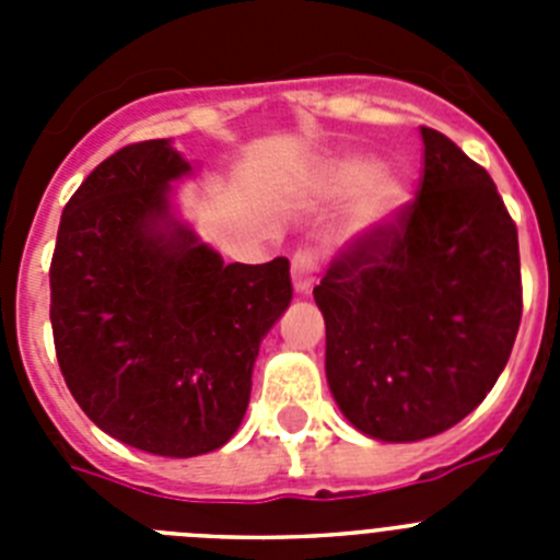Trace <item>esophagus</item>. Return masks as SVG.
<instances>
[{
    "mask_svg": "<svg viewBox=\"0 0 560 560\" xmlns=\"http://www.w3.org/2000/svg\"><path fill=\"white\" fill-rule=\"evenodd\" d=\"M316 271H319V260H316L314 252H296L294 260H291V280H294L296 294H308L316 280Z\"/></svg>",
    "mask_w": 560,
    "mask_h": 560,
    "instance_id": "esophagus-1",
    "label": "esophagus"
}]
</instances>
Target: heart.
I'll return each mask as SVG.
<instances>
[{
  "label": "heart",
  "mask_w": 560,
  "mask_h": 560,
  "mask_svg": "<svg viewBox=\"0 0 560 560\" xmlns=\"http://www.w3.org/2000/svg\"><path fill=\"white\" fill-rule=\"evenodd\" d=\"M328 182L339 192H359L361 219L368 224H381L393 219L400 205L407 201V187L393 171H373L361 156H345L328 167Z\"/></svg>",
  "instance_id": "obj_1"
}]
</instances>
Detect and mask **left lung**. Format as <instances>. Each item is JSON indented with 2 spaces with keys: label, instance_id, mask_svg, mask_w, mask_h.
<instances>
[{
  "label": "left lung",
  "instance_id": "8db88e82",
  "mask_svg": "<svg viewBox=\"0 0 560 560\" xmlns=\"http://www.w3.org/2000/svg\"><path fill=\"white\" fill-rule=\"evenodd\" d=\"M418 199L353 241L314 300L341 415L373 440L415 443L471 415L511 359L522 266L485 167L434 128Z\"/></svg>",
  "mask_w": 560,
  "mask_h": 560
}]
</instances>
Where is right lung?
Masks as SVG:
<instances>
[{
  "label": "right lung",
  "mask_w": 560,
  "mask_h": 560,
  "mask_svg": "<svg viewBox=\"0 0 560 560\" xmlns=\"http://www.w3.org/2000/svg\"><path fill=\"white\" fill-rule=\"evenodd\" d=\"M192 165L171 140L120 148L63 207L49 323L86 418L126 446L199 457L237 432L260 341L291 303L289 260L224 264L173 210Z\"/></svg>",
  "instance_id": "1"
}]
</instances>
